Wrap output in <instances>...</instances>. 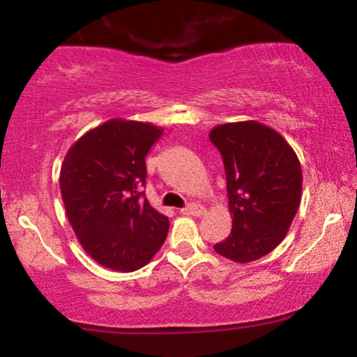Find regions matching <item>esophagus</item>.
I'll return each mask as SVG.
<instances>
[{
  "instance_id": "esophagus-1",
  "label": "esophagus",
  "mask_w": 357,
  "mask_h": 357,
  "mask_svg": "<svg viewBox=\"0 0 357 357\" xmlns=\"http://www.w3.org/2000/svg\"><path fill=\"white\" fill-rule=\"evenodd\" d=\"M204 206H202V204H196V203H192V204H190V206H186V208H183L181 210V213L183 215H190V216H202V215H204Z\"/></svg>"
}]
</instances>
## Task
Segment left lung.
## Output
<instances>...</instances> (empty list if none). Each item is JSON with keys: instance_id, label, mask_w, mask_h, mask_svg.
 Returning a JSON list of instances; mask_svg holds the SVG:
<instances>
[{"instance_id": "1", "label": "left lung", "mask_w": 357, "mask_h": 357, "mask_svg": "<svg viewBox=\"0 0 357 357\" xmlns=\"http://www.w3.org/2000/svg\"><path fill=\"white\" fill-rule=\"evenodd\" d=\"M227 174L231 233L216 243L218 255L250 264L285 238L302 195V167L296 151L272 127L257 121L213 127Z\"/></svg>"}]
</instances>
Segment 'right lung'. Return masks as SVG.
Masks as SVG:
<instances>
[{
	"instance_id": "1",
	"label": "right lung",
	"mask_w": 357,
	"mask_h": 357,
	"mask_svg": "<svg viewBox=\"0 0 357 357\" xmlns=\"http://www.w3.org/2000/svg\"><path fill=\"white\" fill-rule=\"evenodd\" d=\"M151 122L110 119L65 154L60 191L82 248L102 267L134 272L165 243L169 220L144 198L146 154L162 136Z\"/></svg>"
}]
</instances>
